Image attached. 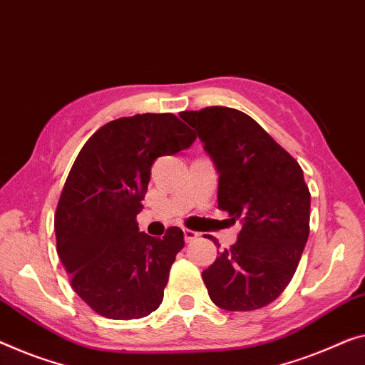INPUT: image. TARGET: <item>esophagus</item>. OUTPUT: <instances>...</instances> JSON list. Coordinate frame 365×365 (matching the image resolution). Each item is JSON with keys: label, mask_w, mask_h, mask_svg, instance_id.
Returning a JSON list of instances; mask_svg holds the SVG:
<instances>
[{"label": "esophagus", "mask_w": 365, "mask_h": 365, "mask_svg": "<svg viewBox=\"0 0 365 365\" xmlns=\"http://www.w3.org/2000/svg\"><path fill=\"white\" fill-rule=\"evenodd\" d=\"M183 236H185V242H192L195 239H198L200 235L192 230H183Z\"/></svg>", "instance_id": "1"}]
</instances>
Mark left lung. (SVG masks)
Returning <instances> with one entry per match:
<instances>
[{
	"label": "left lung",
	"instance_id": "left-lung-1",
	"mask_svg": "<svg viewBox=\"0 0 365 365\" xmlns=\"http://www.w3.org/2000/svg\"><path fill=\"white\" fill-rule=\"evenodd\" d=\"M180 118L220 173L217 206L242 225L237 241L201 274L211 302L226 312L267 307L290 284L308 241L312 197L302 167L235 108L210 106Z\"/></svg>",
	"mask_w": 365,
	"mask_h": 365
}]
</instances>
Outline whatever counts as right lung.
<instances>
[{
	"label": "right lung",
	"instance_id": "obj_1",
	"mask_svg": "<svg viewBox=\"0 0 365 365\" xmlns=\"http://www.w3.org/2000/svg\"><path fill=\"white\" fill-rule=\"evenodd\" d=\"M197 135L172 113H145L105 124L86 140L56 210L57 254L75 293L101 317L139 319L155 312L180 227L164 237L139 231L138 216L160 155L190 148Z\"/></svg>",
	"mask_w": 365,
	"mask_h": 365
}]
</instances>
